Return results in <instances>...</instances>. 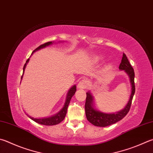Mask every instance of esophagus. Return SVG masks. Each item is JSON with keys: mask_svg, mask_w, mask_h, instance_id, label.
Returning <instances> with one entry per match:
<instances>
[{"mask_svg": "<svg viewBox=\"0 0 153 153\" xmlns=\"http://www.w3.org/2000/svg\"><path fill=\"white\" fill-rule=\"evenodd\" d=\"M88 81L86 79H83L82 80H80V82L78 83L77 84V88L79 89H85L88 87Z\"/></svg>", "mask_w": 153, "mask_h": 153, "instance_id": "34e87169", "label": "esophagus"}]
</instances>
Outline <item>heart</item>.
I'll use <instances>...</instances> for the list:
<instances>
[{
  "label": "heart",
  "instance_id": "obj_1",
  "mask_svg": "<svg viewBox=\"0 0 153 153\" xmlns=\"http://www.w3.org/2000/svg\"><path fill=\"white\" fill-rule=\"evenodd\" d=\"M102 59H103V57H100V56H98V57H96L95 61H96V62H99V61H100V60H102Z\"/></svg>",
  "mask_w": 153,
  "mask_h": 153
}]
</instances>
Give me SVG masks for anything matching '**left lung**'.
I'll use <instances>...</instances> for the list:
<instances>
[{"label": "left lung", "mask_w": 153, "mask_h": 153, "mask_svg": "<svg viewBox=\"0 0 153 153\" xmlns=\"http://www.w3.org/2000/svg\"><path fill=\"white\" fill-rule=\"evenodd\" d=\"M120 70H124L130 78L131 84V94L129 100L123 110L115 113H104L96 109L94 104V97L90 91L86 93V100L85 104V116L88 120L96 126L105 127L115 124L122 120L128 112H129L132 100L135 92L134 85V69L130 65L126 55L123 53L121 63L119 66Z\"/></svg>", "instance_id": "left-lung-1"}]
</instances>
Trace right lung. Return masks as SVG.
I'll list each match as a JSON object with an SVG mask.
<instances>
[{
	"mask_svg": "<svg viewBox=\"0 0 153 153\" xmlns=\"http://www.w3.org/2000/svg\"><path fill=\"white\" fill-rule=\"evenodd\" d=\"M54 42H52V41H49V42L44 43V44H43V45H41L39 47H38L37 48H36L34 50V51H33V53L37 51H38V50H40L41 49L45 48L48 46L51 45ZM29 59L27 60L25 64L24 65L23 74H24L25 69L26 65L27 64V63L29 62ZM22 78H23V76H21V79H22ZM76 85H74L72 86V87L70 89H69V91H68V92L67 94V97H66L65 104H64V105H63V107L62 108V109L59 112L57 113L56 114L50 116V117L41 118H35L33 117H31V116H29L28 114H27V115L29 117L30 119H31V120H33V121H35V123H37L38 124H39L45 125V126H53V125H56L57 124H59V123H61V122L63 121V119L65 118L66 113H67L68 107L69 105V102H70V100H71V99L72 98V96L74 95L75 93H76Z\"/></svg>",
	"mask_w": 153,
	"mask_h": 153,
	"instance_id": "right-lung-1",
	"label": "right lung"
}]
</instances>
